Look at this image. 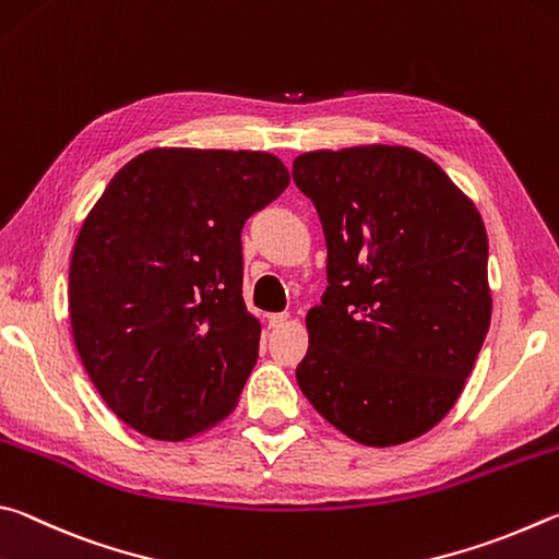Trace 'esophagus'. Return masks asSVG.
<instances>
[{
    "label": "esophagus",
    "mask_w": 559,
    "mask_h": 559,
    "mask_svg": "<svg viewBox=\"0 0 559 559\" xmlns=\"http://www.w3.org/2000/svg\"><path fill=\"white\" fill-rule=\"evenodd\" d=\"M267 321H270V326H272V329H280V326H285V324H287V321H289V314H287V311H280V314H270V317H267Z\"/></svg>",
    "instance_id": "esophagus-1"
}]
</instances>
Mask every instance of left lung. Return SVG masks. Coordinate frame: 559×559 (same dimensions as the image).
Returning <instances> with one entry per match:
<instances>
[{
    "instance_id": "left-lung-1",
    "label": "left lung",
    "mask_w": 559,
    "mask_h": 559,
    "mask_svg": "<svg viewBox=\"0 0 559 559\" xmlns=\"http://www.w3.org/2000/svg\"><path fill=\"white\" fill-rule=\"evenodd\" d=\"M292 176L329 252L301 393L360 444L425 435L462 395L491 324L481 215L407 146L307 152Z\"/></svg>"
}]
</instances>
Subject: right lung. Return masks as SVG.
I'll list each match as a JSON object with an SVG mask.
<instances>
[{"mask_svg": "<svg viewBox=\"0 0 559 559\" xmlns=\"http://www.w3.org/2000/svg\"><path fill=\"white\" fill-rule=\"evenodd\" d=\"M277 156L152 150L107 183L78 235L68 305L107 407L181 442L230 413L258 360L240 233L287 189Z\"/></svg>", "mask_w": 559, "mask_h": 559, "instance_id": "add662e5", "label": "right lung"}]
</instances>
